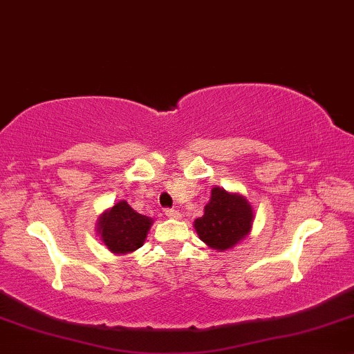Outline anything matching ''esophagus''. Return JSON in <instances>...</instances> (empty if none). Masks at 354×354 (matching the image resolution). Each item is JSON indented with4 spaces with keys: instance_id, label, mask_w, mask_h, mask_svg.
Returning <instances> with one entry per match:
<instances>
[{
    "instance_id": "obj_1",
    "label": "esophagus",
    "mask_w": 354,
    "mask_h": 354,
    "mask_svg": "<svg viewBox=\"0 0 354 354\" xmlns=\"http://www.w3.org/2000/svg\"><path fill=\"white\" fill-rule=\"evenodd\" d=\"M165 214H167V217H169V218H180L181 217V214L178 212L176 209H167L165 210Z\"/></svg>"
}]
</instances>
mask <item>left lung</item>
I'll return each mask as SVG.
<instances>
[{
	"label": "left lung",
	"mask_w": 354,
	"mask_h": 354,
	"mask_svg": "<svg viewBox=\"0 0 354 354\" xmlns=\"http://www.w3.org/2000/svg\"><path fill=\"white\" fill-rule=\"evenodd\" d=\"M253 225V209L247 198L222 187H214L204 216L196 218L194 229L199 239L216 250L235 247L250 234Z\"/></svg>",
	"instance_id": "left-lung-1"
}]
</instances>
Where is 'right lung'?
<instances>
[{"mask_svg":"<svg viewBox=\"0 0 354 354\" xmlns=\"http://www.w3.org/2000/svg\"><path fill=\"white\" fill-rule=\"evenodd\" d=\"M151 223L150 217L133 210L127 201H119L97 218V234L101 241L115 254L136 252L144 245Z\"/></svg>","mask_w":354,"mask_h":354,"instance_id":"obj_1","label":"right lung"}]
</instances>
